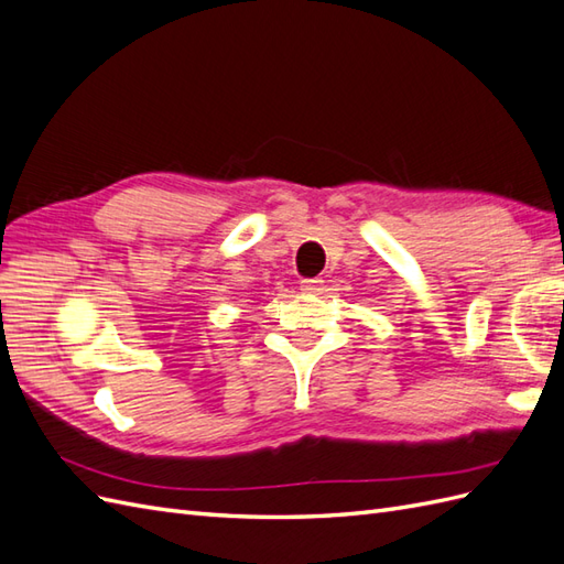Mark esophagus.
<instances>
[{
    "label": "esophagus",
    "instance_id": "1",
    "mask_svg": "<svg viewBox=\"0 0 564 564\" xmlns=\"http://www.w3.org/2000/svg\"><path fill=\"white\" fill-rule=\"evenodd\" d=\"M301 290L308 292V294H318L323 292V280H301Z\"/></svg>",
    "mask_w": 564,
    "mask_h": 564
}]
</instances>
